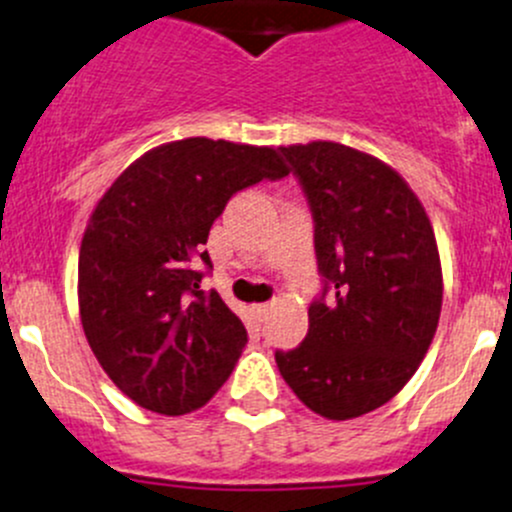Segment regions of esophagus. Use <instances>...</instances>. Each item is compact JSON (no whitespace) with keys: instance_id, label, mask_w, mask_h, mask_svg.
<instances>
[{"instance_id":"esophagus-1","label":"esophagus","mask_w":512,"mask_h":512,"mask_svg":"<svg viewBox=\"0 0 512 512\" xmlns=\"http://www.w3.org/2000/svg\"><path fill=\"white\" fill-rule=\"evenodd\" d=\"M270 309H272V302H265V304H255V312H257V317H260V319H265L267 314H270Z\"/></svg>"}]
</instances>
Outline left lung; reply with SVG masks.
I'll return each instance as SVG.
<instances>
[{"mask_svg": "<svg viewBox=\"0 0 512 512\" xmlns=\"http://www.w3.org/2000/svg\"><path fill=\"white\" fill-rule=\"evenodd\" d=\"M314 215L319 272L332 302L309 307V332L277 352L307 409L349 421L394 399L436 334L443 272L436 235L404 178L371 153L332 141L282 146Z\"/></svg>", "mask_w": 512, "mask_h": 512, "instance_id": "8db88e82", "label": "left lung"}]
</instances>
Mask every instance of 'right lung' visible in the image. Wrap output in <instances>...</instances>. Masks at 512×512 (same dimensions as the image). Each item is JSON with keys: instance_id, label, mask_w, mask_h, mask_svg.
Segmentation results:
<instances>
[{"instance_id": "right-lung-1", "label": "right lung", "mask_w": 512, "mask_h": 512, "mask_svg": "<svg viewBox=\"0 0 512 512\" xmlns=\"http://www.w3.org/2000/svg\"><path fill=\"white\" fill-rule=\"evenodd\" d=\"M272 146L183 138L133 160L98 200L79 252V314L108 379L163 416L208 404L247 332L215 289L208 232L237 190L285 178Z\"/></svg>"}]
</instances>
